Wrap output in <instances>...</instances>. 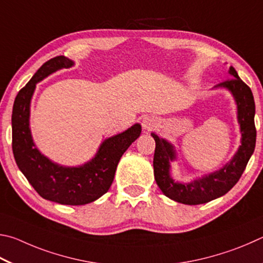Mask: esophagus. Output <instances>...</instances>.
<instances>
[{"instance_id": "1", "label": "esophagus", "mask_w": 263, "mask_h": 263, "mask_svg": "<svg viewBox=\"0 0 263 263\" xmlns=\"http://www.w3.org/2000/svg\"><path fill=\"white\" fill-rule=\"evenodd\" d=\"M156 124H157V121H156L155 118L146 117L142 120V127H143V129H146V130L153 129L154 127H156Z\"/></svg>"}]
</instances>
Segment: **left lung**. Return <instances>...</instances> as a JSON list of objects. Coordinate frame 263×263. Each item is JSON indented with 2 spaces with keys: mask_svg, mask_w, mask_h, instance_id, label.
Segmentation results:
<instances>
[{
  "mask_svg": "<svg viewBox=\"0 0 263 263\" xmlns=\"http://www.w3.org/2000/svg\"><path fill=\"white\" fill-rule=\"evenodd\" d=\"M232 78L224 81L215 87H225L231 92L237 103L238 122L240 124L241 145L233 158L214 173L188 183L174 181L170 176V162L176 159L174 146L166 140L153 133L156 142L154 156V173L158 187L170 199L179 203L195 205L213 201L231 190L239 181L251 156L254 153L256 129L254 123L255 103L250 86L238 76L236 69L230 67Z\"/></svg>",
  "mask_w": 263,
  "mask_h": 263,
  "instance_id": "8db88e82",
  "label": "left lung"
}]
</instances>
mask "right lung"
I'll return each mask as SVG.
<instances>
[{"label": "right lung", "instance_id": "right-lung-1", "mask_svg": "<svg viewBox=\"0 0 263 263\" xmlns=\"http://www.w3.org/2000/svg\"><path fill=\"white\" fill-rule=\"evenodd\" d=\"M71 66V60L62 55L50 59L18 92L11 117L12 153L17 166L41 197L60 204L83 205L107 193L120 158L140 136L142 128L136 123L121 134L105 140L95 158L82 166H61L41 155L32 140L29 121L35 84L59 69Z\"/></svg>", "mask_w": 263, "mask_h": 263}]
</instances>
